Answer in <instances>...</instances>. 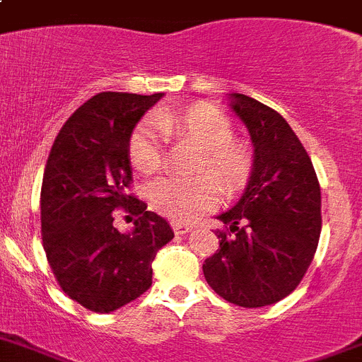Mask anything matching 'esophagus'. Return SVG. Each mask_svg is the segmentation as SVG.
I'll list each match as a JSON object with an SVG mask.
<instances>
[{"mask_svg":"<svg viewBox=\"0 0 362 362\" xmlns=\"http://www.w3.org/2000/svg\"><path fill=\"white\" fill-rule=\"evenodd\" d=\"M172 230H174L177 235H185V233H190V231L194 230V226L181 224V222H172Z\"/></svg>","mask_w":362,"mask_h":362,"instance_id":"esophagus-1","label":"esophagus"}]
</instances>
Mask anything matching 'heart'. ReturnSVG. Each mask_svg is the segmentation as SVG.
Here are the masks:
<instances>
[{
  "mask_svg": "<svg viewBox=\"0 0 362 362\" xmlns=\"http://www.w3.org/2000/svg\"><path fill=\"white\" fill-rule=\"evenodd\" d=\"M165 134L188 140L201 147L194 170L199 175H167L148 188L156 211L188 222L201 217L221 199V185L228 195L246 187L255 170V151L244 138H235L230 116L210 102H194L175 111L159 112L141 122L129 138L127 154L132 167L152 174L163 161Z\"/></svg>",
  "mask_w": 362,
  "mask_h": 362,
  "instance_id": "heart-1",
  "label": "heart"
}]
</instances>
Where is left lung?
Listing matches in <instances>:
<instances>
[{"instance_id":"left-lung-1","label":"left lung","mask_w":362,"mask_h":362,"mask_svg":"<svg viewBox=\"0 0 362 362\" xmlns=\"http://www.w3.org/2000/svg\"><path fill=\"white\" fill-rule=\"evenodd\" d=\"M235 112L255 145L246 192L215 231L221 247L203 273L230 303L257 309L289 296L303 280L321 233V190L309 154L280 112L235 93Z\"/></svg>"}]
</instances>
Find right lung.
<instances>
[{
	"label": "right lung",
	"instance_id": "obj_1",
	"mask_svg": "<svg viewBox=\"0 0 362 362\" xmlns=\"http://www.w3.org/2000/svg\"><path fill=\"white\" fill-rule=\"evenodd\" d=\"M161 97L97 93L66 120L46 161L42 247L61 289L93 313L140 298L152 285L156 253L174 238L165 218L129 194V138ZM116 211L135 217L131 234L112 224Z\"/></svg>",
	"mask_w": 362,
	"mask_h": 362
}]
</instances>
